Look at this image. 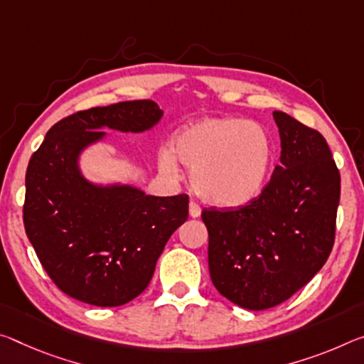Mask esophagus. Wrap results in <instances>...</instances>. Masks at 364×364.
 Here are the masks:
<instances>
[{"label": "esophagus", "instance_id": "1", "mask_svg": "<svg viewBox=\"0 0 364 364\" xmlns=\"http://www.w3.org/2000/svg\"><path fill=\"white\" fill-rule=\"evenodd\" d=\"M189 215H191L193 218L200 215V205L198 203H194V200L189 203Z\"/></svg>", "mask_w": 364, "mask_h": 364}]
</instances>
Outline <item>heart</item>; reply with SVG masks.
<instances>
[{
    "label": "heart",
    "instance_id": "obj_1",
    "mask_svg": "<svg viewBox=\"0 0 364 364\" xmlns=\"http://www.w3.org/2000/svg\"><path fill=\"white\" fill-rule=\"evenodd\" d=\"M171 149L176 160L191 168L196 193L225 207L255 199L272 160L267 132L241 118H205L184 126ZM160 165L168 173L176 170L170 154L161 155Z\"/></svg>",
    "mask_w": 364,
    "mask_h": 364
}]
</instances>
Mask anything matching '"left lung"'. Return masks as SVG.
Returning <instances> with one entry per match:
<instances>
[{
	"label": "left lung",
	"instance_id": "left-lung-1",
	"mask_svg": "<svg viewBox=\"0 0 364 364\" xmlns=\"http://www.w3.org/2000/svg\"><path fill=\"white\" fill-rule=\"evenodd\" d=\"M280 165L238 209H204L218 293L251 311L274 308L319 272L336 240L340 173L319 131L274 112Z\"/></svg>",
	"mask_w": 364,
	"mask_h": 364
}]
</instances>
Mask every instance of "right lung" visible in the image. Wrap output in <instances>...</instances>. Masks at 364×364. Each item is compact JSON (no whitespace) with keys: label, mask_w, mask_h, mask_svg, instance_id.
<instances>
[{"label":"right lung","mask_w":364,"mask_h":364,"mask_svg":"<svg viewBox=\"0 0 364 364\" xmlns=\"http://www.w3.org/2000/svg\"><path fill=\"white\" fill-rule=\"evenodd\" d=\"M164 112L152 100L73 113L51 128L26 173L24 227L40 264L68 296L113 308L146 290L173 232L188 218V194L157 198L124 184L97 186L77 160L102 128L142 132Z\"/></svg>","instance_id":"1"}]
</instances>
